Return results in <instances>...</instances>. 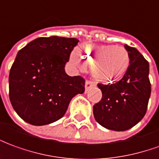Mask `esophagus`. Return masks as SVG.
<instances>
[{
    "instance_id": "1",
    "label": "esophagus",
    "mask_w": 159,
    "mask_h": 159,
    "mask_svg": "<svg viewBox=\"0 0 159 159\" xmlns=\"http://www.w3.org/2000/svg\"><path fill=\"white\" fill-rule=\"evenodd\" d=\"M96 83L93 80H86L85 81V92H87L91 87L95 86Z\"/></svg>"
}]
</instances>
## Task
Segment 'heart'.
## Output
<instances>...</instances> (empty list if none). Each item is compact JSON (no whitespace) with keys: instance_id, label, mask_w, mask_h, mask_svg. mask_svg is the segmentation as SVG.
Masks as SVG:
<instances>
[{"instance_id":"heart-1","label":"heart","mask_w":159,"mask_h":159,"mask_svg":"<svg viewBox=\"0 0 159 159\" xmlns=\"http://www.w3.org/2000/svg\"><path fill=\"white\" fill-rule=\"evenodd\" d=\"M71 61L80 67L92 64L93 76L99 81L111 83L120 80L128 72L130 56L124 47L87 43L81 46L80 55L74 52Z\"/></svg>"}]
</instances>
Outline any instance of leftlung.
I'll return each mask as SVG.
<instances>
[{"label": "left lung", "instance_id": "8db88e82", "mask_svg": "<svg viewBox=\"0 0 159 159\" xmlns=\"http://www.w3.org/2000/svg\"><path fill=\"white\" fill-rule=\"evenodd\" d=\"M130 56L128 72L114 84H98L102 98L93 106L96 121L104 128L125 131L142 120L151 95L149 63L134 47L124 45Z\"/></svg>", "mask_w": 159, "mask_h": 159}]
</instances>
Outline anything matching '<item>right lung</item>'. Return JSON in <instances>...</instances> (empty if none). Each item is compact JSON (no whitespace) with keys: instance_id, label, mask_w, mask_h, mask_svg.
<instances>
[{"instance_id":"add662e5","label":"right lung","mask_w":159,"mask_h":159,"mask_svg":"<svg viewBox=\"0 0 159 159\" xmlns=\"http://www.w3.org/2000/svg\"><path fill=\"white\" fill-rule=\"evenodd\" d=\"M76 38H38L17 54L9 73V98L16 113L35 126L63 116L74 96L85 92V79L68 76L65 65Z\"/></svg>"}]
</instances>
